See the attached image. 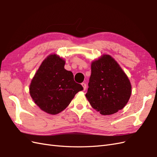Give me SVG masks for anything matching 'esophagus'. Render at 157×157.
<instances>
[{
    "label": "esophagus",
    "instance_id": "esophagus-1",
    "mask_svg": "<svg viewBox=\"0 0 157 157\" xmlns=\"http://www.w3.org/2000/svg\"><path fill=\"white\" fill-rule=\"evenodd\" d=\"M82 86H83V90H86V89H87V86H86V83L83 82V83H82Z\"/></svg>",
    "mask_w": 157,
    "mask_h": 157
}]
</instances>
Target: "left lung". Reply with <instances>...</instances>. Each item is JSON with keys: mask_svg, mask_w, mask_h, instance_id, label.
Masks as SVG:
<instances>
[{"mask_svg": "<svg viewBox=\"0 0 157 157\" xmlns=\"http://www.w3.org/2000/svg\"><path fill=\"white\" fill-rule=\"evenodd\" d=\"M86 97L101 114H113L126 106L132 94L126 74L110 55H104L91 64V74Z\"/></svg>", "mask_w": 157, "mask_h": 157, "instance_id": "8db88e82", "label": "left lung"}]
</instances>
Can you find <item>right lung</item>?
<instances>
[{"label": "right lung", "mask_w": 157, "mask_h": 157, "mask_svg": "<svg viewBox=\"0 0 157 157\" xmlns=\"http://www.w3.org/2000/svg\"><path fill=\"white\" fill-rule=\"evenodd\" d=\"M65 61L56 55L44 59L31 80L29 93L42 110L56 114L69 105L75 95L83 88L74 79L70 71L64 69Z\"/></svg>", "instance_id": "right-lung-1"}]
</instances>
